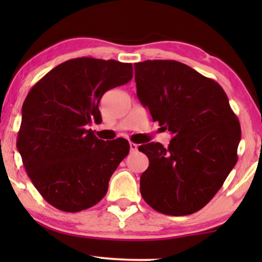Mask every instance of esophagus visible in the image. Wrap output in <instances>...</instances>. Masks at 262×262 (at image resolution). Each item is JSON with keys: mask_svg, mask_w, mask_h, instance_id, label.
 <instances>
[{"mask_svg": "<svg viewBox=\"0 0 262 262\" xmlns=\"http://www.w3.org/2000/svg\"><path fill=\"white\" fill-rule=\"evenodd\" d=\"M137 149H138V145H137V144H135V143L130 142V150H131V151H132V152L137 151Z\"/></svg>", "mask_w": 262, "mask_h": 262, "instance_id": "esophagus-1", "label": "esophagus"}]
</instances>
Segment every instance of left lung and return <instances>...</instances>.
<instances>
[{
  "label": "left lung",
  "instance_id": "left-lung-1",
  "mask_svg": "<svg viewBox=\"0 0 262 262\" xmlns=\"http://www.w3.org/2000/svg\"><path fill=\"white\" fill-rule=\"evenodd\" d=\"M137 96L152 120L173 135L167 148H138L149 159L143 199L157 212L186 216L203 209L237 162L241 126L216 81L177 60L135 64Z\"/></svg>",
  "mask_w": 262,
  "mask_h": 262
}]
</instances>
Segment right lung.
<instances>
[{"mask_svg": "<svg viewBox=\"0 0 262 262\" xmlns=\"http://www.w3.org/2000/svg\"><path fill=\"white\" fill-rule=\"evenodd\" d=\"M132 76L130 63L81 57L53 68L27 94L16 146L32 184L56 209L78 212L106 195L130 144L102 141L87 126L101 121L102 95Z\"/></svg>", "mask_w": 262, "mask_h": 262, "instance_id": "add662e5", "label": "right lung"}]
</instances>
